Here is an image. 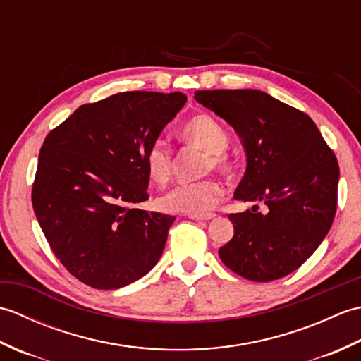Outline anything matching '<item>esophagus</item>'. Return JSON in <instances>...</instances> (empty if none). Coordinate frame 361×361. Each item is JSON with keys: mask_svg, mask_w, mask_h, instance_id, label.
<instances>
[{"mask_svg": "<svg viewBox=\"0 0 361 361\" xmlns=\"http://www.w3.org/2000/svg\"><path fill=\"white\" fill-rule=\"evenodd\" d=\"M188 217L192 219V220H211V219L216 217V214H212V212H208V214H188Z\"/></svg>", "mask_w": 361, "mask_h": 361, "instance_id": "1", "label": "esophagus"}]
</instances>
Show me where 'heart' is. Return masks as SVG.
Here are the masks:
<instances>
[{"label": "heart", "instance_id": "1", "mask_svg": "<svg viewBox=\"0 0 361 361\" xmlns=\"http://www.w3.org/2000/svg\"><path fill=\"white\" fill-rule=\"evenodd\" d=\"M181 140L197 145L208 152L204 161V172L212 169L225 172L231 166L226 155L229 135L220 122L209 114H198L189 119L180 130ZM144 167L152 183L164 186L172 178L173 173V153L163 141H153L144 152ZM224 190L217 181L200 180L194 183H181L167 194L159 197L158 208L164 212L175 214H203L216 206Z\"/></svg>", "mask_w": 361, "mask_h": 361}]
</instances>
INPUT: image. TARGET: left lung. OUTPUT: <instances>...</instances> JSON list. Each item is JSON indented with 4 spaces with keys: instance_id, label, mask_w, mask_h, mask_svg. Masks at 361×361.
Listing matches in <instances>:
<instances>
[{
    "instance_id": "obj_1",
    "label": "left lung",
    "mask_w": 361,
    "mask_h": 361,
    "mask_svg": "<svg viewBox=\"0 0 361 361\" xmlns=\"http://www.w3.org/2000/svg\"><path fill=\"white\" fill-rule=\"evenodd\" d=\"M194 97L242 137L248 166L234 198L265 204V212L229 214L234 235L219 250L221 262L255 282L283 278L332 226L340 178L335 153L310 116L264 91L211 90Z\"/></svg>"
}]
</instances>
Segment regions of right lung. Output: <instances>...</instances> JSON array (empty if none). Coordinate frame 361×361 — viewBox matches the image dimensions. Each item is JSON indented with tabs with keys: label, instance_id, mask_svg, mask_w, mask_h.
I'll return each mask as SVG.
<instances>
[{
	"label": "right lung",
	"instance_id": "add662e5",
	"mask_svg": "<svg viewBox=\"0 0 361 361\" xmlns=\"http://www.w3.org/2000/svg\"><path fill=\"white\" fill-rule=\"evenodd\" d=\"M186 99L126 91L80 105L46 136L34 212L54 255L87 286H128L163 255L175 217L136 208L149 200L144 152Z\"/></svg>",
	"mask_w": 361,
	"mask_h": 361
}]
</instances>
